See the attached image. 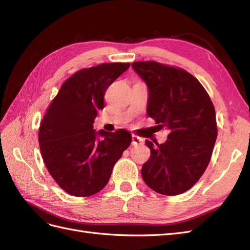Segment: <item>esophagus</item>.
Here are the masks:
<instances>
[{"label": "esophagus", "mask_w": 250, "mask_h": 250, "mask_svg": "<svg viewBox=\"0 0 250 250\" xmlns=\"http://www.w3.org/2000/svg\"><path fill=\"white\" fill-rule=\"evenodd\" d=\"M144 143V140L137 137V135H132V145L133 146H138V145H142Z\"/></svg>", "instance_id": "1"}]
</instances>
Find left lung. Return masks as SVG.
<instances>
[{
  "mask_svg": "<svg viewBox=\"0 0 250 250\" xmlns=\"http://www.w3.org/2000/svg\"><path fill=\"white\" fill-rule=\"evenodd\" d=\"M131 66L148 87L147 115L170 131L164 144L146 140L151 155L142 177L157 193L183 194L210 161L217 139L214 105L200 82L185 70L155 62Z\"/></svg>",
  "mask_w": 250,
  "mask_h": 250,
  "instance_id": "8db88e82",
  "label": "left lung"
}]
</instances>
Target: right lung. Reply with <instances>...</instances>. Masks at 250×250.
Wrapping results in <instances>:
<instances>
[{
  "instance_id": "right-lung-1",
  "label": "right lung",
  "mask_w": 250,
  "mask_h": 250,
  "mask_svg": "<svg viewBox=\"0 0 250 250\" xmlns=\"http://www.w3.org/2000/svg\"><path fill=\"white\" fill-rule=\"evenodd\" d=\"M130 63H102L64 81L44 115L39 142L44 165L63 191L92 196L107 185L113 166L131 143L125 129L96 131L97 111L111 83Z\"/></svg>"
}]
</instances>
